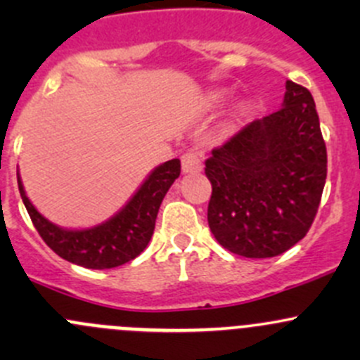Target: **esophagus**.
Listing matches in <instances>:
<instances>
[{
  "label": "esophagus",
  "mask_w": 360,
  "mask_h": 360,
  "mask_svg": "<svg viewBox=\"0 0 360 360\" xmlns=\"http://www.w3.org/2000/svg\"><path fill=\"white\" fill-rule=\"evenodd\" d=\"M181 165H183L184 174L200 172L202 170V158L197 151H188L181 157Z\"/></svg>",
  "instance_id": "obj_1"
}]
</instances>
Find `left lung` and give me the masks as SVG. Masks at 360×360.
Wrapping results in <instances>:
<instances>
[{"label":"left lung","mask_w":360,"mask_h":360,"mask_svg":"<svg viewBox=\"0 0 360 360\" xmlns=\"http://www.w3.org/2000/svg\"><path fill=\"white\" fill-rule=\"evenodd\" d=\"M207 221L244 257H274L310 230L328 176V151L310 90L288 79L278 111L254 120L205 162Z\"/></svg>","instance_id":"left-lung-1"}]
</instances>
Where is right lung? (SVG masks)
Masks as SVG:
<instances>
[{
  "label": "right lung",
  "mask_w": 360,
  "mask_h": 360,
  "mask_svg": "<svg viewBox=\"0 0 360 360\" xmlns=\"http://www.w3.org/2000/svg\"><path fill=\"white\" fill-rule=\"evenodd\" d=\"M179 174V158L158 165L116 216L86 230H64L50 223L29 202L19 172L17 183L32 224L57 256L79 266L106 270L129 263L146 249L153 235L160 203Z\"/></svg>",
  "instance_id": "add662e5"
}]
</instances>
